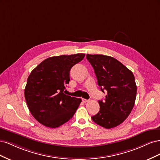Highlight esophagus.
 Listing matches in <instances>:
<instances>
[{
	"mask_svg": "<svg viewBox=\"0 0 160 160\" xmlns=\"http://www.w3.org/2000/svg\"><path fill=\"white\" fill-rule=\"evenodd\" d=\"M82 101H83L84 103H86V102H88V101H89V100H88V99H82Z\"/></svg>",
	"mask_w": 160,
	"mask_h": 160,
	"instance_id": "1",
	"label": "esophagus"
}]
</instances>
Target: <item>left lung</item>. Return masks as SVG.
<instances>
[{
  "instance_id": "8db88e82",
  "label": "left lung",
  "mask_w": 160,
  "mask_h": 160,
  "mask_svg": "<svg viewBox=\"0 0 160 160\" xmlns=\"http://www.w3.org/2000/svg\"><path fill=\"white\" fill-rule=\"evenodd\" d=\"M87 59L93 67L101 91L107 93L105 101L99 100L100 110L91 119L105 129L113 128L133 109L137 93L134 75L112 57L87 54Z\"/></svg>"
}]
</instances>
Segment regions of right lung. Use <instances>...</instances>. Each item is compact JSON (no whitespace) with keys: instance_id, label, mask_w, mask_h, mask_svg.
Wrapping results in <instances>:
<instances>
[{"instance_id":"add662e5","label":"right lung","mask_w":160,"mask_h":160,"mask_svg":"<svg viewBox=\"0 0 160 160\" xmlns=\"http://www.w3.org/2000/svg\"><path fill=\"white\" fill-rule=\"evenodd\" d=\"M83 53L51 57L34 69L27 79L25 98L31 113L46 127L56 128L72 118L81 99L65 94L69 72Z\"/></svg>"}]
</instances>
